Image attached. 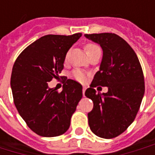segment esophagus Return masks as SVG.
I'll list each match as a JSON object with an SVG mask.
<instances>
[{"mask_svg":"<svg viewBox=\"0 0 155 155\" xmlns=\"http://www.w3.org/2000/svg\"><path fill=\"white\" fill-rule=\"evenodd\" d=\"M85 90H86V88L83 87V90H82V93H83V95L84 96V92H85Z\"/></svg>","mask_w":155,"mask_h":155,"instance_id":"34e87169","label":"esophagus"}]
</instances>
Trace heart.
I'll return each mask as SVG.
<instances>
[{"instance_id":"heart-1","label":"heart","mask_w":155,"mask_h":155,"mask_svg":"<svg viewBox=\"0 0 155 155\" xmlns=\"http://www.w3.org/2000/svg\"><path fill=\"white\" fill-rule=\"evenodd\" d=\"M98 49H100V47L98 46L97 45L92 44V43H89V44L85 45V46H84V50H85V52H86L87 54L91 53V52H93L95 50H98ZM72 77L74 78V80H76V81L83 82V81H85L86 75L82 71H79V70H75L72 73Z\"/></svg>"}]
</instances>
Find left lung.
Segmentation results:
<instances>
[{
    "label": "left lung",
    "mask_w": 155,
    "mask_h": 155,
    "mask_svg": "<svg viewBox=\"0 0 155 155\" xmlns=\"http://www.w3.org/2000/svg\"><path fill=\"white\" fill-rule=\"evenodd\" d=\"M101 46L103 57L85 96L92 100L88 113L91 131L104 139H112L125 131L135 119L144 94V79L135 52L123 38L114 33L85 34ZM107 86V93L94 90Z\"/></svg>",
    "instance_id": "8db88e82"
}]
</instances>
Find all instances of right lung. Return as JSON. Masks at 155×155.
Segmentation results:
<instances>
[{
	"mask_svg": "<svg viewBox=\"0 0 155 155\" xmlns=\"http://www.w3.org/2000/svg\"><path fill=\"white\" fill-rule=\"evenodd\" d=\"M81 35L42 36L25 48L13 65L11 87L14 104L29 128L41 136L65 133L82 98V85L71 79L61 92L48 86V82L59 77L68 51Z\"/></svg>",
	"mask_w": 155,
	"mask_h": 155,
	"instance_id": "obj_1",
	"label": "right lung"
}]
</instances>
